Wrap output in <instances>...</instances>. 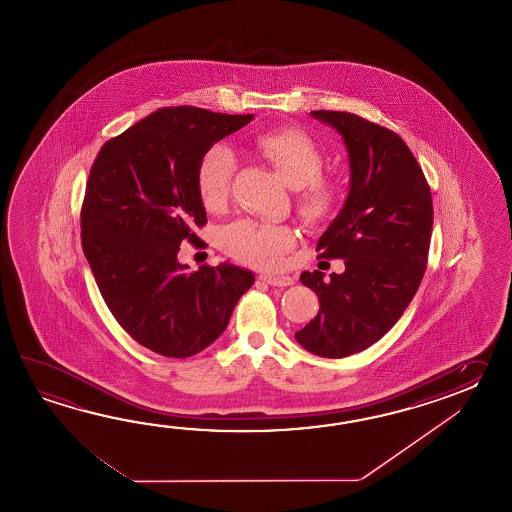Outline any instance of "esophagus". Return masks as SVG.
<instances>
[{
  "instance_id": "obj_1",
  "label": "esophagus",
  "mask_w": 512,
  "mask_h": 512,
  "mask_svg": "<svg viewBox=\"0 0 512 512\" xmlns=\"http://www.w3.org/2000/svg\"><path fill=\"white\" fill-rule=\"evenodd\" d=\"M260 280L269 283V285H274V287H287V285H293L294 283L289 274H261Z\"/></svg>"
}]
</instances>
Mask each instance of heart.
Instances as JSON below:
<instances>
[{
    "label": "heart",
    "instance_id": "heart-1",
    "mask_svg": "<svg viewBox=\"0 0 512 512\" xmlns=\"http://www.w3.org/2000/svg\"><path fill=\"white\" fill-rule=\"evenodd\" d=\"M256 150L272 164L283 183L300 192L298 205L307 221H320L335 207L337 190L322 177L324 153L300 130L267 131L254 141ZM236 155L227 144H214L197 164V190L208 210H219L229 197ZM294 245L293 230L241 219L221 232V247L236 260L269 267Z\"/></svg>",
    "mask_w": 512,
    "mask_h": 512
}]
</instances>
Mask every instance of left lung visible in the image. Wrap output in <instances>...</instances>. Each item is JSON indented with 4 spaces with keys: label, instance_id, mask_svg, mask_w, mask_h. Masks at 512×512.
<instances>
[{
    "label": "left lung",
    "instance_id": "left-lung-1",
    "mask_svg": "<svg viewBox=\"0 0 512 512\" xmlns=\"http://www.w3.org/2000/svg\"><path fill=\"white\" fill-rule=\"evenodd\" d=\"M342 137L349 190L318 240L320 258H342V274L304 271L318 315L294 337L309 353L342 359L384 337L425 274L434 225L432 194L414 153L393 131L344 111H311Z\"/></svg>",
    "mask_w": 512,
    "mask_h": 512
}]
</instances>
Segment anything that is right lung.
<instances>
[{
	"label": "right lung",
	"instance_id": "right-lung-1",
	"mask_svg": "<svg viewBox=\"0 0 512 512\" xmlns=\"http://www.w3.org/2000/svg\"><path fill=\"white\" fill-rule=\"evenodd\" d=\"M254 115L164 108L98 152L82 205V249L98 289L131 337L185 359L229 326L254 272L229 261L188 271L179 245L207 223L197 164L210 146Z\"/></svg>",
	"mask_w": 512,
	"mask_h": 512
}]
</instances>
